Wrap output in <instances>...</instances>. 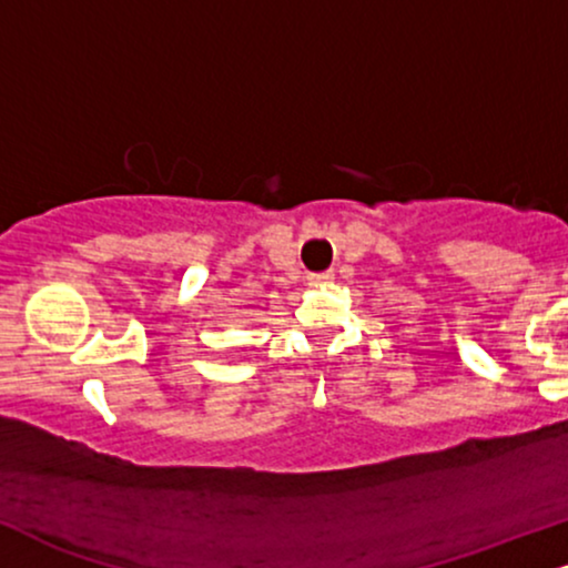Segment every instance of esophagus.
<instances>
[{"mask_svg":"<svg viewBox=\"0 0 568 568\" xmlns=\"http://www.w3.org/2000/svg\"><path fill=\"white\" fill-rule=\"evenodd\" d=\"M307 282H311V286H328V284L334 282V273H332V271L307 273Z\"/></svg>","mask_w":568,"mask_h":568,"instance_id":"obj_1","label":"esophagus"}]
</instances>
